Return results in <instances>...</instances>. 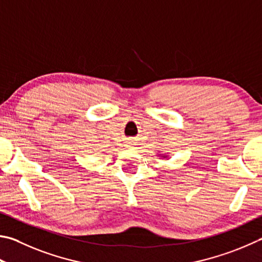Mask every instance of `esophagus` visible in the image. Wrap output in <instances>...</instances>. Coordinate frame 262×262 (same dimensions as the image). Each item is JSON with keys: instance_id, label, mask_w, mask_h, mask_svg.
Returning <instances> with one entry per match:
<instances>
[{"instance_id": "esophagus-1", "label": "esophagus", "mask_w": 262, "mask_h": 262, "mask_svg": "<svg viewBox=\"0 0 262 262\" xmlns=\"http://www.w3.org/2000/svg\"><path fill=\"white\" fill-rule=\"evenodd\" d=\"M132 144H133V140H128V141L126 142V145H127V146H132Z\"/></svg>"}]
</instances>
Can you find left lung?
Listing matches in <instances>:
<instances>
[{
    "mask_svg": "<svg viewBox=\"0 0 262 262\" xmlns=\"http://www.w3.org/2000/svg\"><path fill=\"white\" fill-rule=\"evenodd\" d=\"M158 156H160V157H163V158H166V157H167V156H165V155H158Z\"/></svg>",
    "mask_w": 262,
    "mask_h": 262,
    "instance_id": "1",
    "label": "left lung"
}]
</instances>
